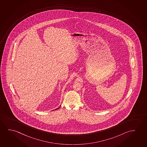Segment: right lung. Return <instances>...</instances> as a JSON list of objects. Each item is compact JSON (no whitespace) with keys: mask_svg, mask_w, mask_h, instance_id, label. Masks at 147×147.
I'll use <instances>...</instances> for the list:
<instances>
[{"mask_svg":"<svg viewBox=\"0 0 147 147\" xmlns=\"http://www.w3.org/2000/svg\"><path fill=\"white\" fill-rule=\"evenodd\" d=\"M59 107L58 108H57V109H56V110L58 109H59Z\"/></svg>","mask_w":147,"mask_h":147,"instance_id":"add662e5","label":"right lung"}]
</instances>
